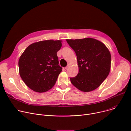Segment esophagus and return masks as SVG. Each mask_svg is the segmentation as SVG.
I'll return each mask as SVG.
<instances>
[{
  "instance_id": "34e87169",
  "label": "esophagus",
  "mask_w": 131,
  "mask_h": 131,
  "mask_svg": "<svg viewBox=\"0 0 131 131\" xmlns=\"http://www.w3.org/2000/svg\"><path fill=\"white\" fill-rule=\"evenodd\" d=\"M70 64H68V65H67V66L66 67H65V68L66 70H67V69H68V68L70 67Z\"/></svg>"
}]
</instances>
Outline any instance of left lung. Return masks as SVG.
Here are the masks:
<instances>
[{"mask_svg": "<svg viewBox=\"0 0 131 131\" xmlns=\"http://www.w3.org/2000/svg\"><path fill=\"white\" fill-rule=\"evenodd\" d=\"M66 41L76 53L79 68L77 76L70 78L72 84L83 92L95 90L111 70V55L108 48L100 41L90 38Z\"/></svg>", "mask_w": 131, "mask_h": 131, "instance_id": "left-lung-1", "label": "left lung"}]
</instances>
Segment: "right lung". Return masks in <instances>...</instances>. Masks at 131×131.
Returning a JSON list of instances; mask_svg holds the SVG:
<instances>
[{"label": "right lung", "instance_id": "right-lung-1", "mask_svg": "<svg viewBox=\"0 0 131 131\" xmlns=\"http://www.w3.org/2000/svg\"><path fill=\"white\" fill-rule=\"evenodd\" d=\"M61 42L49 40L33 43L20 56L18 60L20 77L31 90L46 92L56 83L62 71L57 55Z\"/></svg>", "mask_w": 131, "mask_h": 131}]
</instances>
